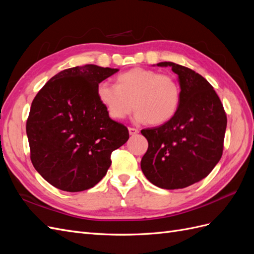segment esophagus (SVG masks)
<instances>
[{
	"instance_id": "34e87169",
	"label": "esophagus",
	"mask_w": 254,
	"mask_h": 254,
	"mask_svg": "<svg viewBox=\"0 0 254 254\" xmlns=\"http://www.w3.org/2000/svg\"><path fill=\"white\" fill-rule=\"evenodd\" d=\"M128 130H129V134L130 135H135V134L139 133V130H137L136 128H133V127H129Z\"/></svg>"
}]
</instances>
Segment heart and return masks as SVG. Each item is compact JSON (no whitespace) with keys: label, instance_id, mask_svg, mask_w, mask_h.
Segmentation results:
<instances>
[{"label":"heart","instance_id":"obj_1","mask_svg":"<svg viewBox=\"0 0 254 254\" xmlns=\"http://www.w3.org/2000/svg\"><path fill=\"white\" fill-rule=\"evenodd\" d=\"M99 101L109 117L125 119L133 107L134 120L161 125L172 120L179 109L181 88L173 76L144 67H133L120 74L117 84L99 83Z\"/></svg>","mask_w":254,"mask_h":254}]
</instances>
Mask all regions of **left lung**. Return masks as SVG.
Here are the masks:
<instances>
[{
	"instance_id": "8db88e82",
	"label": "left lung",
	"mask_w": 254,
	"mask_h": 254,
	"mask_svg": "<svg viewBox=\"0 0 254 254\" xmlns=\"http://www.w3.org/2000/svg\"><path fill=\"white\" fill-rule=\"evenodd\" d=\"M181 102L175 117L163 125L143 129L148 149L141 161L145 177L165 190L199 182L218 163L224 150L227 114L218 95L200 74L174 63Z\"/></svg>"
}]
</instances>
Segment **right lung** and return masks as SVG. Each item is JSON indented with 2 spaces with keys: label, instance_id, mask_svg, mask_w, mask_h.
Returning a JSON list of instances; mask_svg holds the SVG:
<instances>
[{
  "label": "right lung",
  "instance_id": "1",
  "mask_svg": "<svg viewBox=\"0 0 254 254\" xmlns=\"http://www.w3.org/2000/svg\"><path fill=\"white\" fill-rule=\"evenodd\" d=\"M118 68L94 64L66 68L38 92L26 121L30 160L53 187L81 191L101 181L111 153L129 139L126 126L109 118L98 83Z\"/></svg>",
  "mask_w": 254,
  "mask_h": 254
}]
</instances>
